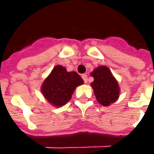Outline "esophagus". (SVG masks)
I'll list each match as a JSON object with an SVG mask.
<instances>
[{
  "mask_svg": "<svg viewBox=\"0 0 154 154\" xmlns=\"http://www.w3.org/2000/svg\"><path fill=\"white\" fill-rule=\"evenodd\" d=\"M82 79H83L84 82H85V83H87V74H83V75L82 76Z\"/></svg>",
  "mask_w": 154,
  "mask_h": 154,
  "instance_id": "34e87169",
  "label": "esophagus"
}]
</instances>
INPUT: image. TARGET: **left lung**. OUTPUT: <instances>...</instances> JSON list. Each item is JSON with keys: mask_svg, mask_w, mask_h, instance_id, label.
<instances>
[{"mask_svg": "<svg viewBox=\"0 0 154 154\" xmlns=\"http://www.w3.org/2000/svg\"><path fill=\"white\" fill-rule=\"evenodd\" d=\"M91 75L94 77L91 86L93 88L97 101L105 106L115 102L119 97V87L110 69L100 66L96 68Z\"/></svg>", "mask_w": 154, "mask_h": 154, "instance_id": "1", "label": "left lung"}]
</instances>
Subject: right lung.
I'll list each match as a JSON object with an SVG mask.
<instances>
[{
    "label": "right lung",
    "instance_id": "add662e5",
    "mask_svg": "<svg viewBox=\"0 0 154 154\" xmlns=\"http://www.w3.org/2000/svg\"><path fill=\"white\" fill-rule=\"evenodd\" d=\"M83 84L76 72H67L63 66H56L41 87L44 97L53 106L60 107L72 97L75 88Z\"/></svg>",
    "mask_w": 154,
    "mask_h": 154
}]
</instances>
